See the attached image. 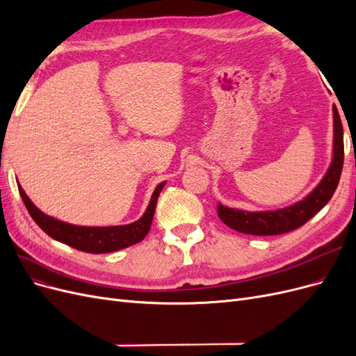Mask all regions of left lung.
Instances as JSON below:
<instances>
[{
    "instance_id": "left-lung-1",
    "label": "left lung",
    "mask_w": 356,
    "mask_h": 356,
    "mask_svg": "<svg viewBox=\"0 0 356 356\" xmlns=\"http://www.w3.org/2000/svg\"><path fill=\"white\" fill-rule=\"evenodd\" d=\"M332 120H334V141H332V160L324 178L321 179L315 190L291 207L276 209V211H263V212H248L241 209H233L222 207L218 203V217L220 220L229 225L230 229L241 232L245 234L254 236H273L282 234L291 230L301 227L312 217L325 207L336 191L344 159V145H343V126L337 106L332 105Z\"/></svg>"
}]
</instances>
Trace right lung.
<instances>
[{"instance_id":"1","label":"right lung","mask_w":356,"mask_h":356,"mask_svg":"<svg viewBox=\"0 0 356 356\" xmlns=\"http://www.w3.org/2000/svg\"><path fill=\"white\" fill-rule=\"evenodd\" d=\"M165 184L166 182L163 181L156 187L148 208L141 218L131 224L111 225V227H84V225H74L49 217V215L41 212L35 204L31 202L22 187H17L20 197H22L32 220H34L38 227L44 233H47L50 238L68 246H72L75 250L83 252L105 254L123 250V248L135 245L145 238L149 232V227H152L157 199Z\"/></svg>"}]
</instances>
